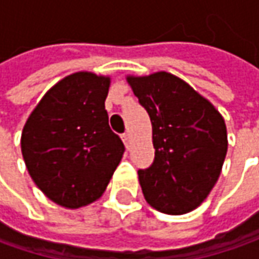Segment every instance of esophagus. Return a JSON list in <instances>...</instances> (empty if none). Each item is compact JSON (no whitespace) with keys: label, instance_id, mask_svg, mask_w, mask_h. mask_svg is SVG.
<instances>
[{"label":"esophagus","instance_id":"obj_1","mask_svg":"<svg viewBox=\"0 0 259 259\" xmlns=\"http://www.w3.org/2000/svg\"><path fill=\"white\" fill-rule=\"evenodd\" d=\"M121 138H122V141H124L125 147L128 148V145H130V134H128V133H124V134L121 135Z\"/></svg>","mask_w":259,"mask_h":259}]
</instances>
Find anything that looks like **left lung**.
<instances>
[{
	"label": "left lung",
	"mask_w": 259,
	"mask_h": 259,
	"mask_svg": "<svg viewBox=\"0 0 259 259\" xmlns=\"http://www.w3.org/2000/svg\"><path fill=\"white\" fill-rule=\"evenodd\" d=\"M126 80L153 125L154 161L138 170L145 200L163 213L192 212L210 193L222 170L228 151L224 118L171 73L128 76Z\"/></svg>",
	"instance_id": "1"
}]
</instances>
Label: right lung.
Here are the masks:
<instances>
[{
  "mask_svg": "<svg viewBox=\"0 0 259 259\" xmlns=\"http://www.w3.org/2000/svg\"><path fill=\"white\" fill-rule=\"evenodd\" d=\"M111 79L77 72L56 83L28 116L21 153L33 182L69 209L99 199L125 147L108 124Z\"/></svg>",
  "mask_w": 259,
  "mask_h": 259,
  "instance_id": "right-lung-1",
  "label": "right lung"
}]
</instances>
